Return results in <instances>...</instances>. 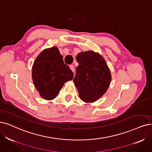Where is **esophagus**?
Returning <instances> with one entry per match:
<instances>
[{"label":"esophagus","instance_id":"34e87169","mask_svg":"<svg viewBox=\"0 0 152 152\" xmlns=\"http://www.w3.org/2000/svg\"><path fill=\"white\" fill-rule=\"evenodd\" d=\"M69 66H70V69H71V70H72L73 72H74V71H75V67H74V66L71 65H70Z\"/></svg>","mask_w":152,"mask_h":152}]
</instances>
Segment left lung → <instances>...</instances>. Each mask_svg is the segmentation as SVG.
<instances>
[{
    "label": "left lung",
    "mask_w": 152,
    "mask_h": 152,
    "mask_svg": "<svg viewBox=\"0 0 152 152\" xmlns=\"http://www.w3.org/2000/svg\"><path fill=\"white\" fill-rule=\"evenodd\" d=\"M78 65L74 82L80 99L92 103L104 95L110 86L112 75L105 60L99 53L92 50L78 53Z\"/></svg>",
    "instance_id": "8db88e82"
}]
</instances>
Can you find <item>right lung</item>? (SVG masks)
<instances>
[{"instance_id":"1","label":"right lung","mask_w":152,"mask_h":152,"mask_svg":"<svg viewBox=\"0 0 152 152\" xmlns=\"http://www.w3.org/2000/svg\"><path fill=\"white\" fill-rule=\"evenodd\" d=\"M32 77L34 86L40 96L51 100L58 95L64 83L73 79L74 74L57 47L45 48L35 58Z\"/></svg>"}]
</instances>
